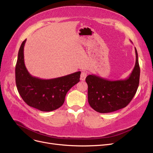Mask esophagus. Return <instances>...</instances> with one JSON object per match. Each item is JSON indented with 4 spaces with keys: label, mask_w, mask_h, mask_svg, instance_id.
Returning a JSON list of instances; mask_svg holds the SVG:
<instances>
[{
    "label": "esophagus",
    "mask_w": 153,
    "mask_h": 153,
    "mask_svg": "<svg viewBox=\"0 0 153 153\" xmlns=\"http://www.w3.org/2000/svg\"><path fill=\"white\" fill-rule=\"evenodd\" d=\"M87 76V72L85 71H83L81 72L80 74V80H85V78Z\"/></svg>",
    "instance_id": "esophagus-1"
}]
</instances>
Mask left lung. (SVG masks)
Wrapping results in <instances>:
<instances>
[{"mask_svg": "<svg viewBox=\"0 0 153 153\" xmlns=\"http://www.w3.org/2000/svg\"><path fill=\"white\" fill-rule=\"evenodd\" d=\"M136 62L129 76L124 80H108L94 75H88V102L96 112L109 113L123 108L129 103L137 91L140 66L136 48Z\"/></svg>", "mask_w": 153, "mask_h": 153, "instance_id": "obj_1", "label": "left lung"}]
</instances>
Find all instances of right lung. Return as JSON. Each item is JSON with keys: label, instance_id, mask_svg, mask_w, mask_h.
<instances>
[{"label": "right lung", "instance_id": "add662e5", "mask_svg": "<svg viewBox=\"0 0 153 153\" xmlns=\"http://www.w3.org/2000/svg\"><path fill=\"white\" fill-rule=\"evenodd\" d=\"M23 41L18 54L15 68L17 89L22 98L31 107L42 112L55 110L63 105L68 91L80 81V71L52 79L32 76L24 63Z\"/></svg>", "mask_w": 153, "mask_h": 153}]
</instances>
